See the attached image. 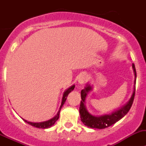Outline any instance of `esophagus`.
Instances as JSON below:
<instances>
[{
    "label": "esophagus",
    "mask_w": 146,
    "mask_h": 146,
    "mask_svg": "<svg viewBox=\"0 0 146 146\" xmlns=\"http://www.w3.org/2000/svg\"><path fill=\"white\" fill-rule=\"evenodd\" d=\"M85 81H86V76H85V75H80L78 77V82L79 85H82Z\"/></svg>",
    "instance_id": "esophagus-1"
}]
</instances>
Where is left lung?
I'll return each mask as SVG.
<instances>
[{
	"mask_svg": "<svg viewBox=\"0 0 146 146\" xmlns=\"http://www.w3.org/2000/svg\"><path fill=\"white\" fill-rule=\"evenodd\" d=\"M132 68H133V72H134L135 80H134V88H133V94L131 97L130 100L128 101L126 104H125L123 107H121L119 110L116 111H112L110 114H103L100 116H95L93 114H90L89 111L87 110L86 107H85V100L88 94L90 91H92V86H91L89 83H87L85 85V88L82 90L81 92V102H80V115L81 121L86 126L89 128H92V129H103L105 128L109 127L112 124L115 123L121 119L123 118L130 110L132 104H133V100H134L135 96V88H136V71L135 68V65L132 64Z\"/></svg>",
	"mask_w": 146,
	"mask_h": 146,
	"instance_id": "left-lung-1",
	"label": "left lung"
}]
</instances>
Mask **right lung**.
<instances>
[{
	"instance_id": "add662e5",
	"label": "right lung",
	"mask_w": 146,
	"mask_h": 146,
	"mask_svg": "<svg viewBox=\"0 0 146 146\" xmlns=\"http://www.w3.org/2000/svg\"><path fill=\"white\" fill-rule=\"evenodd\" d=\"M74 88H75V85H73L64 91V95H63L62 101H61V106H60L59 110H58L56 115L54 117H53L52 119H49V120H48V121H42V122H31V121H28L25 120V119H23L26 122V123H27L28 124L31 125V126H35V127L39 128V129H48V128H50L51 126H53V125L55 123V122L58 120V118H59V113H60V111H61V107H62L63 105L64 104L65 102H66V98H67L68 94L70 93L71 91H73V90H74Z\"/></svg>"
}]
</instances>
